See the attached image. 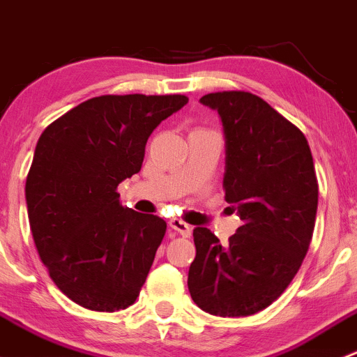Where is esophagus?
<instances>
[{
    "instance_id": "esophagus-1",
    "label": "esophagus",
    "mask_w": 357,
    "mask_h": 357,
    "mask_svg": "<svg viewBox=\"0 0 357 357\" xmlns=\"http://www.w3.org/2000/svg\"><path fill=\"white\" fill-rule=\"evenodd\" d=\"M169 226H171V228L174 229V231H178L179 235H183V236H190V235H192V228H190V225H186V222L181 221V219L172 218L171 221H169Z\"/></svg>"
}]
</instances>
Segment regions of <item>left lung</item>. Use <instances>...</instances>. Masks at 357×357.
Listing matches in <instances>:
<instances>
[{
  "mask_svg": "<svg viewBox=\"0 0 357 357\" xmlns=\"http://www.w3.org/2000/svg\"><path fill=\"white\" fill-rule=\"evenodd\" d=\"M225 131V199L242 219L226 245L193 229L188 271L193 302L240 318L271 305L297 275L314 231L318 179L307 139L269 103L247 91L208 93Z\"/></svg>",
  "mask_w": 357,
  "mask_h": 357,
  "instance_id": "obj_1",
  "label": "left lung"
}]
</instances>
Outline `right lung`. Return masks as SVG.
<instances>
[{"mask_svg":"<svg viewBox=\"0 0 357 357\" xmlns=\"http://www.w3.org/2000/svg\"><path fill=\"white\" fill-rule=\"evenodd\" d=\"M185 95L86 100L39 136L27 181L29 225L50 276L75 304H135L165 235L164 219L122 207L117 186L139 172L149 136Z\"/></svg>","mask_w":357,"mask_h":357,"instance_id":"right-lung-1","label":"right lung"}]
</instances>
